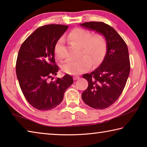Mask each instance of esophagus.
Here are the masks:
<instances>
[{
	"label": "esophagus",
	"mask_w": 147,
	"mask_h": 147,
	"mask_svg": "<svg viewBox=\"0 0 147 147\" xmlns=\"http://www.w3.org/2000/svg\"><path fill=\"white\" fill-rule=\"evenodd\" d=\"M79 78H80L79 76H74V79L75 80H78Z\"/></svg>",
	"instance_id": "1"
}]
</instances>
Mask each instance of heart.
<instances>
[{
  "label": "heart",
  "instance_id": "obj_1",
  "mask_svg": "<svg viewBox=\"0 0 147 147\" xmlns=\"http://www.w3.org/2000/svg\"><path fill=\"white\" fill-rule=\"evenodd\" d=\"M69 38L71 41L81 46L82 53L90 57L94 66L100 63L106 51V41L102 36L100 35L92 36L90 31L78 28L71 32ZM61 42L62 40L60 39L56 45L54 49L55 56L58 59H61L63 57L61 51ZM89 57L83 56L78 59H67L62 65V69L65 73L71 74L82 73L91 67V59Z\"/></svg>",
  "mask_w": 147,
  "mask_h": 147
}]
</instances>
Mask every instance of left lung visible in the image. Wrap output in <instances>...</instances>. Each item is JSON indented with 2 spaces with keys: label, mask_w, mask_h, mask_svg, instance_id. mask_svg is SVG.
<instances>
[{
  "label": "left lung",
  "mask_w": 147,
  "mask_h": 147,
  "mask_svg": "<svg viewBox=\"0 0 147 147\" xmlns=\"http://www.w3.org/2000/svg\"><path fill=\"white\" fill-rule=\"evenodd\" d=\"M80 26L102 35L106 41V54L102 62L83 78L88 87L82 94L87 105L102 109L117 100L125 87L130 71L127 45L112 27L102 22H88Z\"/></svg>",
  "instance_id": "obj_1"
}]
</instances>
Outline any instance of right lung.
Instances as JSON below:
<instances>
[{
    "label": "right lung",
    "mask_w": 147,
    "mask_h": 147,
    "mask_svg": "<svg viewBox=\"0 0 147 147\" xmlns=\"http://www.w3.org/2000/svg\"><path fill=\"white\" fill-rule=\"evenodd\" d=\"M67 28L68 26L62 24L39 27L19 49L16 74L20 88L29 104L39 110H50L58 106L73 83L68 74L51 80L59 70L54 58L56 45Z\"/></svg>",
    "instance_id": "right-lung-1"
}]
</instances>
